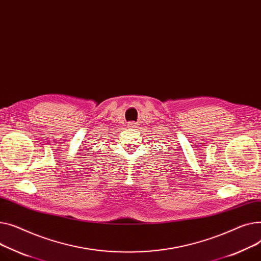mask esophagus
<instances>
[{"label": "esophagus", "mask_w": 261, "mask_h": 261, "mask_svg": "<svg viewBox=\"0 0 261 261\" xmlns=\"http://www.w3.org/2000/svg\"><path fill=\"white\" fill-rule=\"evenodd\" d=\"M128 127H136L135 122H128Z\"/></svg>", "instance_id": "1"}]
</instances>
